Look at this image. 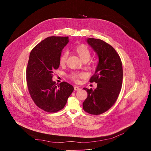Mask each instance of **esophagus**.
<instances>
[{
  "instance_id": "1",
  "label": "esophagus",
  "mask_w": 151,
  "mask_h": 151,
  "mask_svg": "<svg viewBox=\"0 0 151 151\" xmlns=\"http://www.w3.org/2000/svg\"><path fill=\"white\" fill-rule=\"evenodd\" d=\"M74 90L75 91H78V90H80V88L79 87H78V86H75V87H74Z\"/></svg>"
}]
</instances>
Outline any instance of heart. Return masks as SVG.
I'll list each match as a JSON object with an SVG mask.
<instances>
[{"label": "heart", "instance_id": "heart-1", "mask_svg": "<svg viewBox=\"0 0 151 151\" xmlns=\"http://www.w3.org/2000/svg\"><path fill=\"white\" fill-rule=\"evenodd\" d=\"M73 51L80 57L82 61H88L91 57V51L90 48L85 44H79L74 47ZM68 58V53L64 52L61 54L59 58V63L61 65H64L66 64ZM82 74H73L71 75V78L75 81H78V78L82 76Z\"/></svg>", "mask_w": 151, "mask_h": 151}]
</instances>
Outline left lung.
<instances>
[{
  "mask_svg": "<svg viewBox=\"0 0 151 151\" xmlns=\"http://www.w3.org/2000/svg\"><path fill=\"white\" fill-rule=\"evenodd\" d=\"M86 40L97 54L99 62L90 79V82L97 83V87L94 90L83 88L88 96L82 104L83 109L97 115L109 110L116 102L122 84V65L118 54L107 43L89 37Z\"/></svg>",
  "mask_w": 151,
  "mask_h": 151,
  "instance_id": "left-lung-1",
  "label": "left lung"
}]
</instances>
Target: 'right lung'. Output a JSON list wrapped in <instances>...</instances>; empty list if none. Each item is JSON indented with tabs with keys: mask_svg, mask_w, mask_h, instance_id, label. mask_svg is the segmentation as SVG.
Listing matches in <instances>:
<instances>
[{
	"mask_svg": "<svg viewBox=\"0 0 151 151\" xmlns=\"http://www.w3.org/2000/svg\"><path fill=\"white\" fill-rule=\"evenodd\" d=\"M68 42V36L48 37L33 48L30 54L26 69L28 90L36 105L48 112L63 109L74 90L66 82L57 85L52 79L53 72L59 68L62 50Z\"/></svg>",
	"mask_w": 151,
	"mask_h": 151,
	"instance_id": "right-lung-1",
	"label": "right lung"
}]
</instances>
